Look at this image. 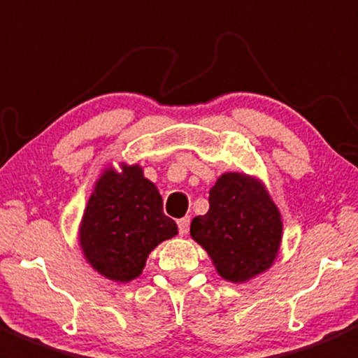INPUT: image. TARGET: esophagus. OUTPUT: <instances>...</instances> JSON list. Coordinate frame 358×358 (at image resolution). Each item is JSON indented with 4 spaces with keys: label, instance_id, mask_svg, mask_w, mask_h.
I'll list each match as a JSON object with an SVG mask.
<instances>
[{
    "label": "esophagus",
    "instance_id": "1",
    "mask_svg": "<svg viewBox=\"0 0 358 358\" xmlns=\"http://www.w3.org/2000/svg\"><path fill=\"white\" fill-rule=\"evenodd\" d=\"M189 225H190V216H185V218L178 220V230L180 236H185L189 232Z\"/></svg>",
    "mask_w": 358,
    "mask_h": 358
}]
</instances>
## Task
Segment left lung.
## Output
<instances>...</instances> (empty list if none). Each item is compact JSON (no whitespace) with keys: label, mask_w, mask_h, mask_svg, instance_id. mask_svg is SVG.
Here are the masks:
<instances>
[{"label":"left lung","mask_w":358,"mask_h":358,"mask_svg":"<svg viewBox=\"0 0 358 358\" xmlns=\"http://www.w3.org/2000/svg\"><path fill=\"white\" fill-rule=\"evenodd\" d=\"M222 279L243 284L266 272L282 243V216L262 180L223 173L209 190V211L190 223Z\"/></svg>","instance_id":"1"}]
</instances>
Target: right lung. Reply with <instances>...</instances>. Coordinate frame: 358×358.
<instances>
[{
	"instance_id": "1",
	"label": "right lung",
	"mask_w": 358,
	"mask_h": 358,
	"mask_svg": "<svg viewBox=\"0 0 358 358\" xmlns=\"http://www.w3.org/2000/svg\"><path fill=\"white\" fill-rule=\"evenodd\" d=\"M100 173L79 223V246L93 270L114 282H129L145 268L150 251L178 234L162 213L157 187L140 164L121 162Z\"/></svg>"
}]
</instances>
